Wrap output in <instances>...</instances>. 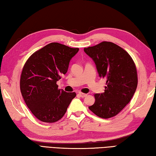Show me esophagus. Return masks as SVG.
I'll use <instances>...</instances> for the list:
<instances>
[{"label": "esophagus", "instance_id": "1", "mask_svg": "<svg viewBox=\"0 0 156 156\" xmlns=\"http://www.w3.org/2000/svg\"><path fill=\"white\" fill-rule=\"evenodd\" d=\"M78 95L81 97V98H85L86 96H87V94H85V93H81V92H79V93H78Z\"/></svg>", "mask_w": 156, "mask_h": 156}]
</instances>
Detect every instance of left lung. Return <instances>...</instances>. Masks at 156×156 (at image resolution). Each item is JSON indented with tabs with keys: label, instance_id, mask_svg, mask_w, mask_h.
Here are the masks:
<instances>
[{
	"label": "left lung",
	"instance_id": "1",
	"mask_svg": "<svg viewBox=\"0 0 156 156\" xmlns=\"http://www.w3.org/2000/svg\"><path fill=\"white\" fill-rule=\"evenodd\" d=\"M95 64L100 77L106 81L104 93H96L94 104L89 109L101 118L115 116L133 98L137 86V75L132 58L122 47L103 42L84 48Z\"/></svg>",
	"mask_w": 156,
	"mask_h": 156
}]
</instances>
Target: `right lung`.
<instances>
[{
	"label": "right lung",
	"mask_w": 156,
	"mask_h": 156,
	"mask_svg": "<svg viewBox=\"0 0 156 156\" xmlns=\"http://www.w3.org/2000/svg\"><path fill=\"white\" fill-rule=\"evenodd\" d=\"M79 50L51 43L34 53L24 65L20 91L27 107L41 122L61 119L75 98V92L58 89L57 81L67 72L69 62Z\"/></svg>",
	"instance_id": "1"
}]
</instances>
